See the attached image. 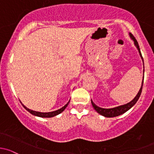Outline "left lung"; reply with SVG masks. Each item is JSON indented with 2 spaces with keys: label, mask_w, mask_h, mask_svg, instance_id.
<instances>
[{
  "label": "left lung",
  "mask_w": 154,
  "mask_h": 154,
  "mask_svg": "<svg viewBox=\"0 0 154 154\" xmlns=\"http://www.w3.org/2000/svg\"><path fill=\"white\" fill-rule=\"evenodd\" d=\"M129 35H130V37H131V38L134 41V44H135L136 48H137L139 55H140L141 58H142V61H143V58H142V53H141L140 49H139V44H138L137 41L136 40V38H134V36L131 33H129ZM143 64H144V62H143ZM145 72V69H144V70H143V72ZM143 81H144V76H143V79H142V86H141L140 90H139V91L138 92L137 95L135 96V98H134L132 101H130V102L127 103V104H123V105H120V106H118V107H113V108L107 109V108H102V107H98V106L96 105V104L93 103V101L91 100L92 105H93V108L96 110V111L98 113H99L100 115L103 116H104V117H107V118L118 116H120V115H122V114L125 113V112H127L128 110H130V109H131V107H132L133 106L136 104V101H137L138 99H139V98L140 97V95H141V93H142V86H143Z\"/></svg>",
  "instance_id": "1"
}]
</instances>
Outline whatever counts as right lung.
I'll return each instance as SVG.
<instances>
[{
    "label": "right lung",
    "instance_id": "1",
    "mask_svg": "<svg viewBox=\"0 0 154 154\" xmlns=\"http://www.w3.org/2000/svg\"><path fill=\"white\" fill-rule=\"evenodd\" d=\"M69 102V101H68L67 103H66V104L64 106V107H62L61 108L58 109V110H55V111L48 112H38V111H35V110H30V109L27 108L26 107H25V106L23 105V104H22V105H23V107H24V108L26 109L27 111H29L30 113L32 114V115L36 116H38V117H42V118H51V117L55 116L58 115V114H60L61 112H62L63 111H64V110H65L66 107H67Z\"/></svg>",
    "mask_w": 154,
    "mask_h": 154
}]
</instances>
